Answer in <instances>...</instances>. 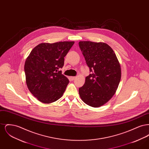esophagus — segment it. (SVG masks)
Instances as JSON below:
<instances>
[{"instance_id":"obj_1","label":"esophagus","mask_w":149,"mask_h":149,"mask_svg":"<svg viewBox=\"0 0 149 149\" xmlns=\"http://www.w3.org/2000/svg\"><path fill=\"white\" fill-rule=\"evenodd\" d=\"M75 78H76L75 77H70V79H71L72 80H74V79H75Z\"/></svg>"}]
</instances>
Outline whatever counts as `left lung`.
<instances>
[{
    "label": "left lung",
    "mask_w": 149,
    "mask_h": 149,
    "mask_svg": "<svg viewBox=\"0 0 149 149\" xmlns=\"http://www.w3.org/2000/svg\"><path fill=\"white\" fill-rule=\"evenodd\" d=\"M79 45L92 72L79 89L80 97L89 106L101 107L116 92L121 78L120 64L113 50L106 43L80 41Z\"/></svg>",
    "instance_id": "obj_1"
}]
</instances>
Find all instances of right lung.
<instances>
[{"instance_id": "obj_1", "label": "right lung", "mask_w": 149, "mask_h": 149, "mask_svg": "<svg viewBox=\"0 0 149 149\" xmlns=\"http://www.w3.org/2000/svg\"><path fill=\"white\" fill-rule=\"evenodd\" d=\"M74 41L41 43L31 51L24 64L26 82L39 101L49 104L63 95L69 80L59 71Z\"/></svg>"}]
</instances>
